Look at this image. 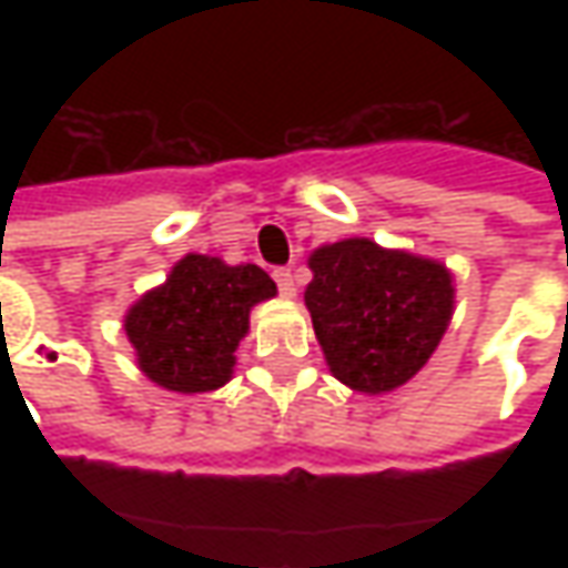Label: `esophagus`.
Here are the masks:
<instances>
[{"mask_svg":"<svg viewBox=\"0 0 568 568\" xmlns=\"http://www.w3.org/2000/svg\"><path fill=\"white\" fill-rule=\"evenodd\" d=\"M274 281H277L281 294L296 296V277H294V272H291V268H277V272H274Z\"/></svg>","mask_w":568,"mask_h":568,"instance_id":"obj_1","label":"esophagus"}]
</instances>
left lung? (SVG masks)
Returning a JSON list of instances; mask_svg holds the SVG:
<instances>
[{
  "instance_id": "obj_1",
  "label": "left lung",
  "mask_w": 568,
  "mask_h": 568,
  "mask_svg": "<svg viewBox=\"0 0 568 568\" xmlns=\"http://www.w3.org/2000/svg\"><path fill=\"white\" fill-rule=\"evenodd\" d=\"M306 310L332 376L361 395L410 382L455 313V274L439 258L385 250L369 236L325 243L310 255Z\"/></svg>"
}]
</instances>
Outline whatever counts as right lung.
Instances as JSON below:
<instances>
[{
  "label": "right lung",
  "mask_w": 568,
  "mask_h": 568,
  "mask_svg": "<svg viewBox=\"0 0 568 568\" xmlns=\"http://www.w3.org/2000/svg\"><path fill=\"white\" fill-rule=\"evenodd\" d=\"M274 294V281L258 265H227L217 255L189 252L164 284L125 310L122 328L148 379L166 392L202 395L233 379L252 306Z\"/></svg>",
  "instance_id": "right-lung-1"
}]
</instances>
